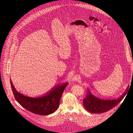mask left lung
Returning <instances> with one entry per match:
<instances>
[{
    "instance_id": "left-lung-1",
    "label": "left lung",
    "mask_w": 133,
    "mask_h": 133,
    "mask_svg": "<svg viewBox=\"0 0 133 133\" xmlns=\"http://www.w3.org/2000/svg\"><path fill=\"white\" fill-rule=\"evenodd\" d=\"M128 86L126 90L117 99H103L93 95L90 90L87 88L86 97L83 99L84 107L91 113H102L107 111L116 106L124 98L127 94Z\"/></svg>"
}]
</instances>
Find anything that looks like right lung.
<instances>
[{
    "label": "right lung",
    "mask_w": 133,
    "mask_h": 133,
    "mask_svg": "<svg viewBox=\"0 0 133 133\" xmlns=\"http://www.w3.org/2000/svg\"><path fill=\"white\" fill-rule=\"evenodd\" d=\"M68 84L57 85L43 96L34 98L18 92L10 79L11 89L17 102L24 108L39 115L51 114L58 109L62 94Z\"/></svg>",
    "instance_id": "1"
}]
</instances>
